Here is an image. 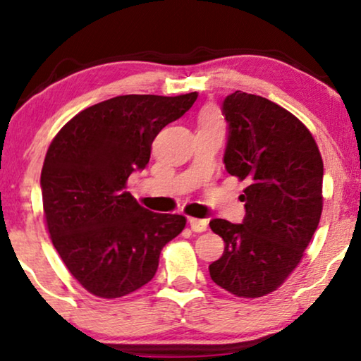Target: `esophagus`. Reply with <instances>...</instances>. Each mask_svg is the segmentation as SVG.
Here are the masks:
<instances>
[{"label": "esophagus", "mask_w": 361, "mask_h": 361, "mask_svg": "<svg viewBox=\"0 0 361 361\" xmlns=\"http://www.w3.org/2000/svg\"><path fill=\"white\" fill-rule=\"evenodd\" d=\"M189 224L192 231H195V233H202V231H205L207 226H209V221L202 219H190Z\"/></svg>", "instance_id": "1"}]
</instances>
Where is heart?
<instances>
[{"label":"heart","mask_w":361,"mask_h":361,"mask_svg":"<svg viewBox=\"0 0 361 361\" xmlns=\"http://www.w3.org/2000/svg\"><path fill=\"white\" fill-rule=\"evenodd\" d=\"M199 128H224V121L215 106H205L199 113Z\"/></svg>","instance_id":"1"}]
</instances>
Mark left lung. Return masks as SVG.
Returning <instances> with one entry per match:
<instances>
[{"instance_id":"obj_1","label":"left lung","mask_w":361,"mask_h":361,"mask_svg":"<svg viewBox=\"0 0 361 361\" xmlns=\"http://www.w3.org/2000/svg\"><path fill=\"white\" fill-rule=\"evenodd\" d=\"M221 113L225 169L246 182V215L241 224L210 221L225 250L209 271L220 288L255 299L278 289L302 259L322 214L324 162L307 128L268 98L236 90Z\"/></svg>"}]
</instances>
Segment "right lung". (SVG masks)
I'll list each match as a JSON object with an SVG mask.
<instances>
[{
  "mask_svg": "<svg viewBox=\"0 0 361 361\" xmlns=\"http://www.w3.org/2000/svg\"><path fill=\"white\" fill-rule=\"evenodd\" d=\"M199 93L121 95L72 118L49 146L41 172L52 243L88 293L116 299L154 278L166 243L185 216L154 214L126 192L149 162L159 131L190 110Z\"/></svg>",
  "mask_w": 361,
  "mask_h": 361,
  "instance_id": "add662e5",
  "label": "right lung"
}]
</instances>
